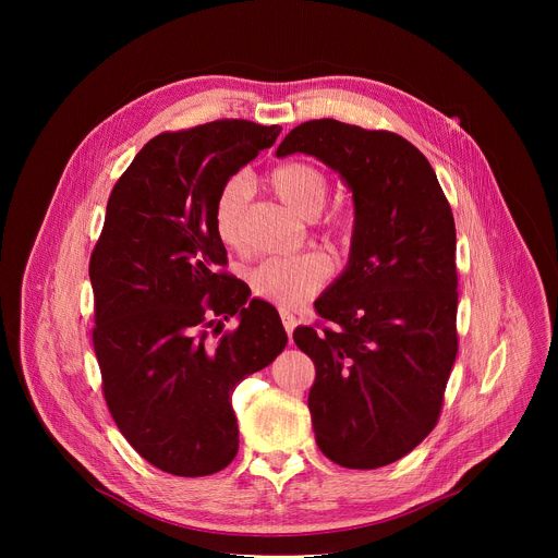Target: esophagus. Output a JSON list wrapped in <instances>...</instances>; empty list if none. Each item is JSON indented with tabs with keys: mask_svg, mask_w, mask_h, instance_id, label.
I'll return each mask as SVG.
<instances>
[{
	"mask_svg": "<svg viewBox=\"0 0 558 558\" xmlns=\"http://www.w3.org/2000/svg\"><path fill=\"white\" fill-rule=\"evenodd\" d=\"M280 320H282V327H284L287 336L291 338L293 329L298 327V317H295L291 311H287V308H280Z\"/></svg>",
	"mask_w": 558,
	"mask_h": 558,
	"instance_id": "1",
	"label": "esophagus"
}]
</instances>
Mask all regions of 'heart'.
<instances>
[{
    "instance_id": "heart-1",
    "label": "heart",
    "mask_w": 558,
    "mask_h": 558,
    "mask_svg": "<svg viewBox=\"0 0 558 558\" xmlns=\"http://www.w3.org/2000/svg\"><path fill=\"white\" fill-rule=\"evenodd\" d=\"M269 183L278 198L304 218H315L329 198V177L323 168L306 161H287L269 172ZM252 194L245 174L229 177L216 192L211 222L218 241L238 250L243 245V216ZM323 231L336 245H351L355 235V216L349 209H333L323 220ZM333 274V263L325 252H304L298 256H276L250 269L252 291L282 308H295L320 291Z\"/></svg>"
}]
</instances>
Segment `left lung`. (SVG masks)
Listing matches in <instances>:
<instances>
[{
	"instance_id": "8db88e82",
	"label": "left lung",
	"mask_w": 558,
	"mask_h": 558,
	"mask_svg": "<svg viewBox=\"0 0 558 558\" xmlns=\"http://www.w3.org/2000/svg\"><path fill=\"white\" fill-rule=\"evenodd\" d=\"M304 151L353 190L355 235L342 278L293 340L315 364L308 411L331 461L373 470L437 426L457 355V233L426 156L404 136L336 119L293 128L278 156Z\"/></svg>"
}]
</instances>
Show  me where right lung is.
Here are the masks:
<instances>
[{
	"mask_svg": "<svg viewBox=\"0 0 558 558\" xmlns=\"http://www.w3.org/2000/svg\"><path fill=\"white\" fill-rule=\"evenodd\" d=\"M278 125L218 119L143 145L108 198L90 256L101 390L130 446L158 470L205 476L238 452L231 392L287 344L278 311L225 271L218 187L276 143ZM239 313L222 332L215 320Z\"/></svg>",
	"mask_w": 558,
	"mask_h": 558,
	"instance_id": "right-lung-1",
	"label": "right lung"
}]
</instances>
